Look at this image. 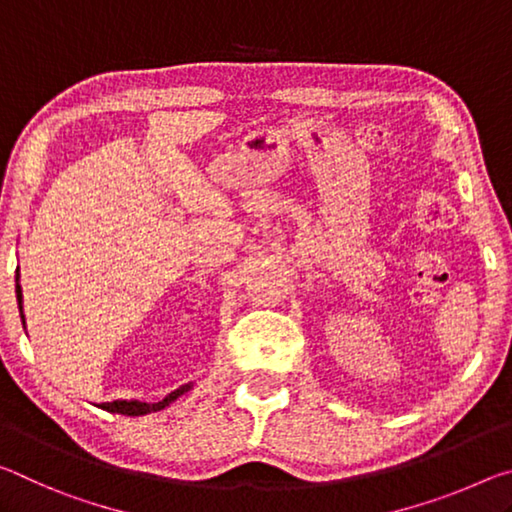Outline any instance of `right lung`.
Returning a JSON list of instances; mask_svg holds the SVG:
<instances>
[{"label": "right lung", "mask_w": 512, "mask_h": 512, "mask_svg": "<svg viewBox=\"0 0 512 512\" xmlns=\"http://www.w3.org/2000/svg\"><path fill=\"white\" fill-rule=\"evenodd\" d=\"M15 292H18V304H20V313H22V288L15 286ZM24 320V315H22ZM190 385H181L174 392H170L163 401H156V404H145V401H108V404H102L104 410L108 413H120V415H147V413H156V410H163L167 404H172L174 399L181 397L183 392H188Z\"/></svg>", "instance_id": "right-lung-1"}]
</instances>
